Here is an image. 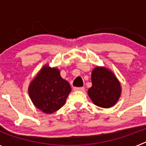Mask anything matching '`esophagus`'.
I'll list each match as a JSON object with an SVG mask.
<instances>
[{"mask_svg": "<svg viewBox=\"0 0 146 146\" xmlns=\"http://www.w3.org/2000/svg\"><path fill=\"white\" fill-rule=\"evenodd\" d=\"M74 91H84L85 88L84 87H74L73 88Z\"/></svg>", "mask_w": 146, "mask_h": 146, "instance_id": "34e87169", "label": "esophagus"}]
</instances>
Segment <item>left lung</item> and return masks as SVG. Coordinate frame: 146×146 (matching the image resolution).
<instances>
[{"label":"left lung","mask_w":146,"mask_h":146,"mask_svg":"<svg viewBox=\"0 0 146 146\" xmlns=\"http://www.w3.org/2000/svg\"><path fill=\"white\" fill-rule=\"evenodd\" d=\"M91 80L88 94L94 104L103 108L115 105L121 96V87L113 72L105 67L96 66L91 73Z\"/></svg>","instance_id":"8db88e82"}]
</instances>
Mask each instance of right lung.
<instances>
[{"instance_id":"add662e5","label":"right lung","mask_w":146,"mask_h":146,"mask_svg":"<svg viewBox=\"0 0 146 146\" xmlns=\"http://www.w3.org/2000/svg\"><path fill=\"white\" fill-rule=\"evenodd\" d=\"M72 91L70 84L60 75V70L44 65L28 87L32 102L45 113L56 112L65 104Z\"/></svg>"}]
</instances>
